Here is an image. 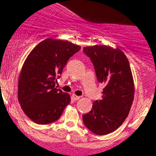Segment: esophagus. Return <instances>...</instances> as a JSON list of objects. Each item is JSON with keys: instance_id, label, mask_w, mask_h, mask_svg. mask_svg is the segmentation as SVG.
Masks as SVG:
<instances>
[{"instance_id": "1", "label": "esophagus", "mask_w": 156, "mask_h": 156, "mask_svg": "<svg viewBox=\"0 0 156 156\" xmlns=\"http://www.w3.org/2000/svg\"><path fill=\"white\" fill-rule=\"evenodd\" d=\"M73 99L74 100V101H78V100H79L80 98V96H78V95H76L75 94H73Z\"/></svg>"}]
</instances>
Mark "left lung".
<instances>
[{
	"instance_id": "8db88e82",
	"label": "left lung",
	"mask_w": 156,
	"mask_h": 156,
	"mask_svg": "<svg viewBox=\"0 0 156 156\" xmlns=\"http://www.w3.org/2000/svg\"><path fill=\"white\" fill-rule=\"evenodd\" d=\"M83 52L90 58L97 79L105 87L102 99L95 101L92 110L83 115L84 125L97 135L116 130L125 120L134 97L131 69L121 50L106 45L84 47Z\"/></svg>"
}]
</instances>
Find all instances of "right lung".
Listing matches in <instances>:
<instances>
[{"label":"right lung","mask_w":156,"mask_h":156,"mask_svg":"<svg viewBox=\"0 0 156 156\" xmlns=\"http://www.w3.org/2000/svg\"><path fill=\"white\" fill-rule=\"evenodd\" d=\"M80 47L51 38L32 50L23 64L18 82V101L27 117L39 125L59 119L70 96L55 87L67 61Z\"/></svg>","instance_id":"1"}]
</instances>
